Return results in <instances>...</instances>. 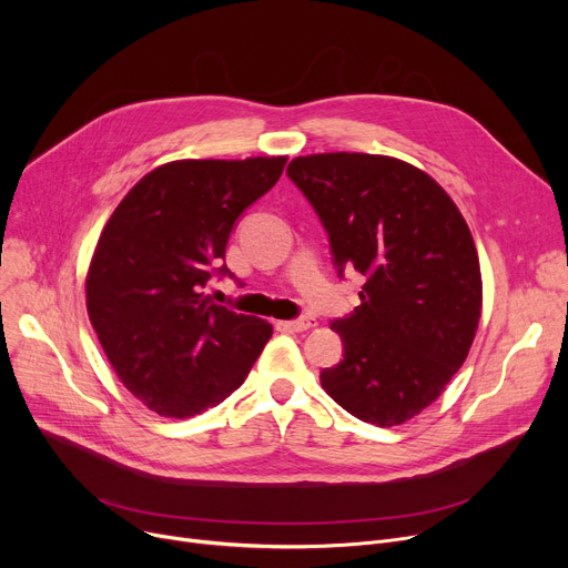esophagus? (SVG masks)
<instances>
[{
    "label": "esophagus",
    "instance_id": "esophagus-1",
    "mask_svg": "<svg viewBox=\"0 0 568 568\" xmlns=\"http://www.w3.org/2000/svg\"><path fill=\"white\" fill-rule=\"evenodd\" d=\"M287 326H290L292 332H308V329H313V326H315V320L313 317H300V320L287 322Z\"/></svg>",
    "mask_w": 568,
    "mask_h": 568
}]
</instances>
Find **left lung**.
<instances>
[{"label": "left lung", "mask_w": 568, "mask_h": 568, "mask_svg": "<svg viewBox=\"0 0 568 568\" xmlns=\"http://www.w3.org/2000/svg\"><path fill=\"white\" fill-rule=\"evenodd\" d=\"M287 176L313 204L338 274L359 272L362 304L334 320L345 354L322 389L356 419L392 428L458 373L481 317L471 232L430 174L392 156H300Z\"/></svg>", "instance_id": "1"}]
</instances>
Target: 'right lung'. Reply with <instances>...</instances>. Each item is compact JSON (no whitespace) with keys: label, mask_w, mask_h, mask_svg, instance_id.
<instances>
[{"label":"right lung","mask_w":568,"mask_h":568,"mask_svg":"<svg viewBox=\"0 0 568 568\" xmlns=\"http://www.w3.org/2000/svg\"><path fill=\"white\" fill-rule=\"evenodd\" d=\"M285 156L172 161L126 193L87 272V313L116 377L149 409L189 419L242 386L272 324L216 306L234 221L283 174Z\"/></svg>","instance_id":"obj_1"}]
</instances>
